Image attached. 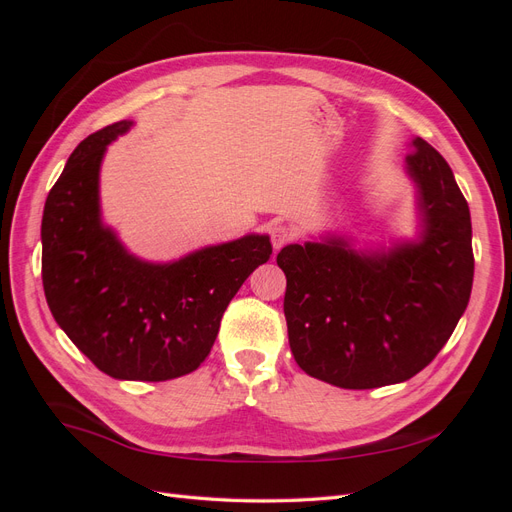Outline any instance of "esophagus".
Listing matches in <instances>:
<instances>
[{"label": "esophagus", "mask_w": 512, "mask_h": 512, "mask_svg": "<svg viewBox=\"0 0 512 512\" xmlns=\"http://www.w3.org/2000/svg\"><path fill=\"white\" fill-rule=\"evenodd\" d=\"M290 239H292V228L290 226L275 224L271 228V243H273L275 250H280V247H284Z\"/></svg>", "instance_id": "34e87169"}]
</instances>
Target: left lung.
I'll return each mask as SVG.
<instances>
[{"label": "left lung", "mask_w": 512, "mask_h": 512, "mask_svg": "<svg viewBox=\"0 0 512 512\" xmlns=\"http://www.w3.org/2000/svg\"><path fill=\"white\" fill-rule=\"evenodd\" d=\"M406 168L423 220L416 243L359 252L333 237L277 254L294 361L339 389H378L416 376L470 301L472 222L453 170L423 138L412 141Z\"/></svg>", "instance_id": "1"}]
</instances>
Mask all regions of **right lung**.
Wrapping results in <instances>:
<instances>
[{
  "label": "right lung",
  "instance_id": "1",
  "mask_svg": "<svg viewBox=\"0 0 512 512\" xmlns=\"http://www.w3.org/2000/svg\"><path fill=\"white\" fill-rule=\"evenodd\" d=\"M130 128L123 119L89 134L46 196L42 286L59 327L106 376L162 382L207 359L230 299L273 247L245 235L166 265L132 256L98 198L106 145Z\"/></svg>",
  "mask_w": 512,
  "mask_h": 512
}]
</instances>
